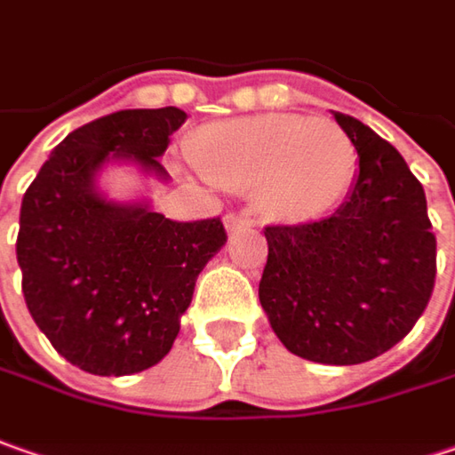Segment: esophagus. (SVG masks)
Here are the masks:
<instances>
[{
  "instance_id": "esophagus-1",
  "label": "esophagus",
  "mask_w": 455,
  "mask_h": 455,
  "mask_svg": "<svg viewBox=\"0 0 455 455\" xmlns=\"http://www.w3.org/2000/svg\"><path fill=\"white\" fill-rule=\"evenodd\" d=\"M249 224H251V221H249L247 216H239V213H227V216H224V227H227L228 234H234L236 228L249 227Z\"/></svg>"
}]
</instances>
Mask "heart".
<instances>
[{
  "label": "heart",
  "mask_w": 455,
  "mask_h": 455,
  "mask_svg": "<svg viewBox=\"0 0 455 455\" xmlns=\"http://www.w3.org/2000/svg\"><path fill=\"white\" fill-rule=\"evenodd\" d=\"M188 160L216 188L251 190L257 211L280 224L326 216L356 172V149L344 129L298 114L213 122L188 142Z\"/></svg>",
  "instance_id": "obj_1"
}]
</instances>
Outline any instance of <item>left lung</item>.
Wrapping results in <instances>:
<instances>
[{
  "mask_svg": "<svg viewBox=\"0 0 455 455\" xmlns=\"http://www.w3.org/2000/svg\"><path fill=\"white\" fill-rule=\"evenodd\" d=\"M359 155L333 216L267 227L259 303L287 351L362 364L400 344L435 283V236L420 180L374 129L333 111Z\"/></svg>",
  "mask_w": 455,
  "mask_h": 455,
  "instance_id": "left-lung-1",
  "label": "left lung"
}]
</instances>
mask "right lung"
I'll use <instances>...</instances> for the list:
<instances>
[{"label": "right lung", "mask_w": 455, "mask_h": 455, "mask_svg": "<svg viewBox=\"0 0 455 455\" xmlns=\"http://www.w3.org/2000/svg\"><path fill=\"white\" fill-rule=\"evenodd\" d=\"M188 114L127 109L84 124L50 152L22 198L17 262L32 321L70 364L124 377L163 362L193 287L227 244L219 219L178 224L149 198L116 201L99 188L109 165L168 183L170 134Z\"/></svg>", "instance_id": "obj_1"}]
</instances>
